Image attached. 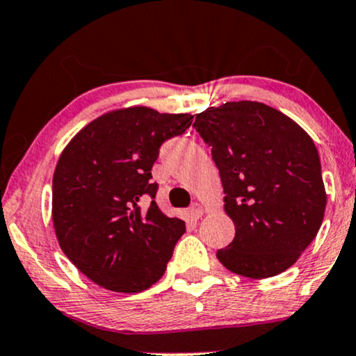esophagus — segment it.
Returning a JSON list of instances; mask_svg holds the SVG:
<instances>
[{
	"mask_svg": "<svg viewBox=\"0 0 356 356\" xmlns=\"http://www.w3.org/2000/svg\"><path fill=\"white\" fill-rule=\"evenodd\" d=\"M189 213L192 217H194V219H199V217H202L204 216V207H202V204H199V202H194L191 205V209H189Z\"/></svg>",
	"mask_w": 356,
	"mask_h": 356,
	"instance_id": "obj_1",
	"label": "esophagus"
}]
</instances>
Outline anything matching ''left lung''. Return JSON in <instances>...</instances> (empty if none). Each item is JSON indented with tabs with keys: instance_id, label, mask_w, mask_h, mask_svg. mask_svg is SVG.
I'll return each instance as SVG.
<instances>
[{
	"instance_id": "8db88e82",
	"label": "left lung",
	"mask_w": 356,
	"mask_h": 356,
	"mask_svg": "<svg viewBox=\"0 0 356 356\" xmlns=\"http://www.w3.org/2000/svg\"><path fill=\"white\" fill-rule=\"evenodd\" d=\"M192 126L212 147L235 225L217 259L230 272L268 278L285 272L323 222L327 192L318 151L293 119L257 101L225 102Z\"/></svg>"
}]
</instances>
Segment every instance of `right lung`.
Segmentation results:
<instances>
[{
	"instance_id": "1",
	"label": "right lung",
	"mask_w": 356,
	"mask_h": 356,
	"mask_svg": "<svg viewBox=\"0 0 356 356\" xmlns=\"http://www.w3.org/2000/svg\"><path fill=\"white\" fill-rule=\"evenodd\" d=\"M191 114L131 106L101 114L67 143L53 175V225L64 255L102 289L137 293L165 272L186 224L154 199L159 147Z\"/></svg>"
}]
</instances>
